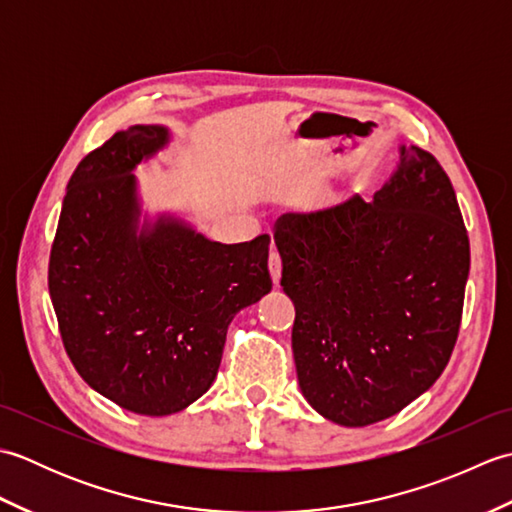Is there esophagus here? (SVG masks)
I'll return each instance as SVG.
<instances>
[{"instance_id":"esophagus-1","label":"esophagus","mask_w":512,"mask_h":512,"mask_svg":"<svg viewBox=\"0 0 512 512\" xmlns=\"http://www.w3.org/2000/svg\"><path fill=\"white\" fill-rule=\"evenodd\" d=\"M268 268H270V277H273V284L277 286L281 279V257L275 248L270 250V255H268Z\"/></svg>"}]
</instances>
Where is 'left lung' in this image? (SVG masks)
Wrapping results in <instances>:
<instances>
[{"instance_id": "left-lung-1", "label": "left lung", "mask_w": 512, "mask_h": 512, "mask_svg": "<svg viewBox=\"0 0 512 512\" xmlns=\"http://www.w3.org/2000/svg\"><path fill=\"white\" fill-rule=\"evenodd\" d=\"M275 244L299 387L323 418L367 427L436 383L458 341L471 248L429 151L402 145L372 202L281 215Z\"/></svg>"}]
</instances>
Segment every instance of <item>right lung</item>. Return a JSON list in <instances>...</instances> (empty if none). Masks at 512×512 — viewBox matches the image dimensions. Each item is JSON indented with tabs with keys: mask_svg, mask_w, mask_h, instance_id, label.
<instances>
[{
	"mask_svg": "<svg viewBox=\"0 0 512 512\" xmlns=\"http://www.w3.org/2000/svg\"><path fill=\"white\" fill-rule=\"evenodd\" d=\"M167 143L165 127L134 125L79 162L48 266L76 372L140 416L198 400L220 369L228 323L273 288L268 235L220 244L171 215L138 231L134 169Z\"/></svg>",
	"mask_w": 512,
	"mask_h": 512,
	"instance_id": "obj_1",
	"label": "right lung"
}]
</instances>
